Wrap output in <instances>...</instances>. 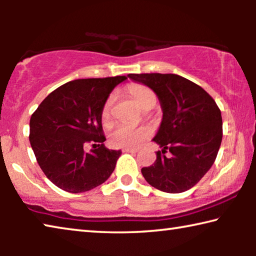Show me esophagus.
Instances as JSON below:
<instances>
[{
  "label": "esophagus",
  "instance_id": "esophagus-1",
  "mask_svg": "<svg viewBox=\"0 0 256 256\" xmlns=\"http://www.w3.org/2000/svg\"><path fill=\"white\" fill-rule=\"evenodd\" d=\"M123 152H131V154H134V152H138V149H133V148H125V149H123Z\"/></svg>",
  "mask_w": 256,
  "mask_h": 256
}]
</instances>
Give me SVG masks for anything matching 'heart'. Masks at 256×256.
<instances>
[{"label": "heart", "instance_id": "1", "mask_svg": "<svg viewBox=\"0 0 256 256\" xmlns=\"http://www.w3.org/2000/svg\"><path fill=\"white\" fill-rule=\"evenodd\" d=\"M128 92L134 102L142 110H150L156 104V96L152 90L142 84H130ZM115 94H112L106 99L102 110V122L104 125H110L112 120V105ZM151 136V130L148 126L133 128L130 125L120 124L110 134V144L115 148H138L142 142Z\"/></svg>", "mask_w": 256, "mask_h": 256}]
</instances>
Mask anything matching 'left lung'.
I'll return each instance as SVG.
<instances>
[{"instance_id":"left-lung-1","label":"left lung","mask_w":256,"mask_h":256,"mask_svg":"<svg viewBox=\"0 0 256 256\" xmlns=\"http://www.w3.org/2000/svg\"><path fill=\"white\" fill-rule=\"evenodd\" d=\"M156 92L162 120L154 138L162 148L149 167L141 170L148 183L167 193H182L198 183L210 170L222 140V112L209 94L177 74H128ZM168 150L172 157L164 154Z\"/></svg>"}]
</instances>
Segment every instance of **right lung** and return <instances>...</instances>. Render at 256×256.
<instances>
[{
  "mask_svg": "<svg viewBox=\"0 0 256 256\" xmlns=\"http://www.w3.org/2000/svg\"><path fill=\"white\" fill-rule=\"evenodd\" d=\"M118 76L66 82L40 102L30 118L29 140L37 162L52 183L70 193L97 188L114 172L120 150L107 149L102 110ZM90 143L94 149L86 153Z\"/></svg>",
  "mask_w": 256,
  "mask_h": 256,
  "instance_id": "obj_1",
  "label": "right lung"
}]
</instances>
